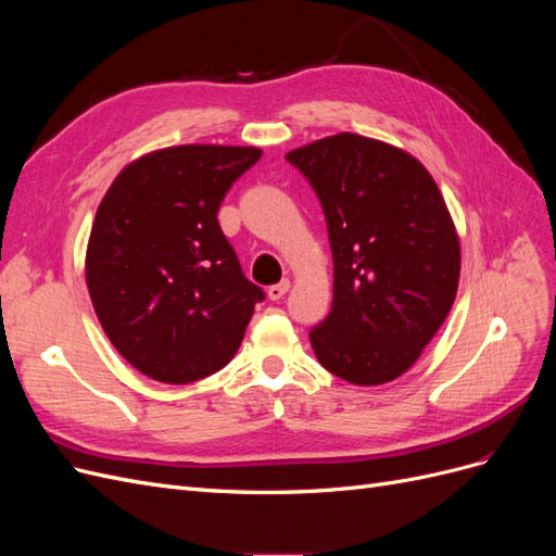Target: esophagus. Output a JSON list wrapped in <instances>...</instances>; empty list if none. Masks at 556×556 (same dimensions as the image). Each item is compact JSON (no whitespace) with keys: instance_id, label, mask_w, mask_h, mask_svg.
Instances as JSON below:
<instances>
[{"instance_id":"esophagus-1","label":"esophagus","mask_w":556,"mask_h":556,"mask_svg":"<svg viewBox=\"0 0 556 556\" xmlns=\"http://www.w3.org/2000/svg\"><path fill=\"white\" fill-rule=\"evenodd\" d=\"M290 288H292V282H290V278H282L280 282H276V285H271V288H268V299H274V301L282 299L285 294H288V292H290Z\"/></svg>"}]
</instances>
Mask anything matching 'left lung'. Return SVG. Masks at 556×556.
I'll return each instance as SVG.
<instances>
[{
	"instance_id": "1",
	"label": "left lung",
	"mask_w": 556,
	"mask_h": 556,
	"mask_svg": "<svg viewBox=\"0 0 556 556\" xmlns=\"http://www.w3.org/2000/svg\"><path fill=\"white\" fill-rule=\"evenodd\" d=\"M319 197L333 304L311 329L317 362L345 382H392L419 359L459 288L462 248L439 185L403 148L341 131L290 150Z\"/></svg>"
}]
</instances>
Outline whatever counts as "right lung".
Listing matches in <instances>:
<instances>
[{
  "instance_id": "obj_1",
  "label": "right lung",
  "mask_w": 556,
  "mask_h": 556,
  "mask_svg": "<svg viewBox=\"0 0 556 556\" xmlns=\"http://www.w3.org/2000/svg\"><path fill=\"white\" fill-rule=\"evenodd\" d=\"M255 146L188 143L129 162L97 208L86 280L113 348L143 376L188 384L241 348L264 292L217 225Z\"/></svg>"
}]
</instances>
